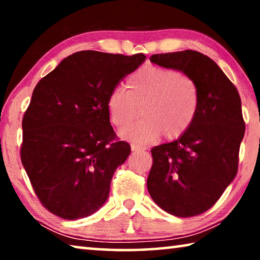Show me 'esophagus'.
Here are the masks:
<instances>
[{
    "instance_id": "esophagus-1",
    "label": "esophagus",
    "mask_w": 260,
    "mask_h": 260,
    "mask_svg": "<svg viewBox=\"0 0 260 260\" xmlns=\"http://www.w3.org/2000/svg\"><path fill=\"white\" fill-rule=\"evenodd\" d=\"M131 149H132V151H133V152L146 150V148H143V147H141V146H138V144H135V143H132V144H131Z\"/></svg>"
}]
</instances>
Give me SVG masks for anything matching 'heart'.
Here are the masks:
<instances>
[{
	"label": "heart",
	"instance_id": "heart-1",
	"mask_svg": "<svg viewBox=\"0 0 260 260\" xmlns=\"http://www.w3.org/2000/svg\"><path fill=\"white\" fill-rule=\"evenodd\" d=\"M127 91L114 88L107 109L117 128H125L139 116L144 118L122 129V139L148 144L161 134L177 139L190 128L200 108V90L195 80L173 69L149 65L136 70L127 79Z\"/></svg>",
	"mask_w": 260,
	"mask_h": 260
}]
</instances>
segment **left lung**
I'll return each mask as SVG.
<instances>
[{
    "label": "left lung",
    "instance_id": "obj_1",
    "mask_svg": "<svg viewBox=\"0 0 260 260\" xmlns=\"http://www.w3.org/2000/svg\"><path fill=\"white\" fill-rule=\"evenodd\" d=\"M150 61L177 70L195 80L200 108L183 135L151 149L147 187L167 213L193 217L213 206L237 173L244 136L241 99L217 63L199 51L156 54Z\"/></svg>",
    "mask_w": 260,
    "mask_h": 260
}]
</instances>
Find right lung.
<instances>
[{
  "mask_svg": "<svg viewBox=\"0 0 260 260\" xmlns=\"http://www.w3.org/2000/svg\"><path fill=\"white\" fill-rule=\"evenodd\" d=\"M147 57L83 50L34 88L23 118L20 157L38 199L58 217H89L107 202L112 175L131 153L116 141L107 100Z\"/></svg>",
  "mask_w": 260,
  "mask_h": 260,
  "instance_id": "right-lung-1",
  "label": "right lung"
}]
</instances>
